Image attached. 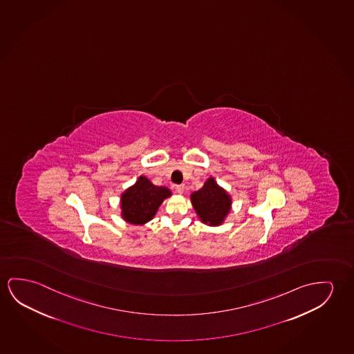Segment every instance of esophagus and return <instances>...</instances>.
I'll list each match as a JSON object with an SVG mask.
<instances>
[{"label":"esophagus","instance_id":"34e87169","mask_svg":"<svg viewBox=\"0 0 354 354\" xmlns=\"http://www.w3.org/2000/svg\"><path fill=\"white\" fill-rule=\"evenodd\" d=\"M174 190L176 194H184V190H185V186L184 185H175L174 186Z\"/></svg>","mask_w":354,"mask_h":354}]
</instances>
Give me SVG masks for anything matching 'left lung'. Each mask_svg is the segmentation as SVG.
<instances>
[{
    "label": "left lung",
    "instance_id": "obj_1",
    "mask_svg": "<svg viewBox=\"0 0 354 354\" xmlns=\"http://www.w3.org/2000/svg\"><path fill=\"white\" fill-rule=\"evenodd\" d=\"M192 206L203 223L219 225L230 209V197L216 184L212 178L207 180L200 190L191 195Z\"/></svg>",
    "mask_w": 354,
    "mask_h": 354
}]
</instances>
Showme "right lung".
<instances>
[{
  "mask_svg": "<svg viewBox=\"0 0 354 354\" xmlns=\"http://www.w3.org/2000/svg\"><path fill=\"white\" fill-rule=\"evenodd\" d=\"M169 196L170 191L167 187L153 185L147 178L140 176L136 184L121 196L122 218L129 223H146L154 217L164 198Z\"/></svg>",
  "mask_w": 354,
  "mask_h": 354,
  "instance_id": "obj_1",
  "label": "right lung"
}]
</instances>
